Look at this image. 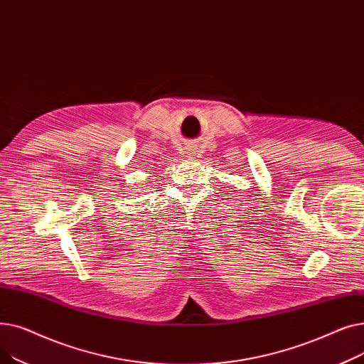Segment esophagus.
<instances>
[{"label": "esophagus", "instance_id": "esophagus-1", "mask_svg": "<svg viewBox=\"0 0 364 364\" xmlns=\"http://www.w3.org/2000/svg\"><path fill=\"white\" fill-rule=\"evenodd\" d=\"M187 153H188V155H193V153H195V150H193L192 147H190V149H187Z\"/></svg>", "mask_w": 364, "mask_h": 364}]
</instances>
